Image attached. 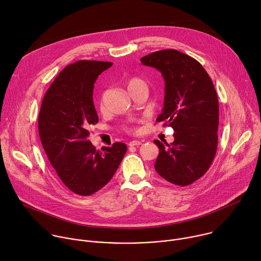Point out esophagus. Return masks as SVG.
<instances>
[{
	"instance_id": "34e87169",
	"label": "esophagus",
	"mask_w": 261,
	"mask_h": 261,
	"mask_svg": "<svg viewBox=\"0 0 261 261\" xmlns=\"http://www.w3.org/2000/svg\"><path fill=\"white\" fill-rule=\"evenodd\" d=\"M142 142L141 141H139V140H132V141H130L128 144L130 145V146H138V145H140Z\"/></svg>"
}]
</instances>
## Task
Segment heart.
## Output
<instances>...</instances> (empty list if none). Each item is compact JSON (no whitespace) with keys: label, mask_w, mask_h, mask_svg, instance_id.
<instances>
[{"label":"heart","mask_w":261,"mask_h":261,"mask_svg":"<svg viewBox=\"0 0 261 261\" xmlns=\"http://www.w3.org/2000/svg\"><path fill=\"white\" fill-rule=\"evenodd\" d=\"M141 82H142V81L139 80V79H132V80H130V81L128 82V88H130V87H132V86H134V85H136V84H138V83H141ZM127 130H128L129 132H133V131H135V128H133V127H128Z\"/></svg>","instance_id":"b5f03b06"}]
</instances>
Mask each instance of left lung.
I'll list each match as a JSON object with an SVG mask.
<instances>
[{
    "label": "left lung",
    "instance_id": "obj_1",
    "mask_svg": "<svg viewBox=\"0 0 261 261\" xmlns=\"http://www.w3.org/2000/svg\"><path fill=\"white\" fill-rule=\"evenodd\" d=\"M140 62L161 72L164 107L156 121L174 130L170 144L154 140L159 147L155 169L171 184L188 186L207 171L217 152L219 102L215 87L201 64L178 50H158Z\"/></svg>",
    "mask_w": 261,
    "mask_h": 261
}]
</instances>
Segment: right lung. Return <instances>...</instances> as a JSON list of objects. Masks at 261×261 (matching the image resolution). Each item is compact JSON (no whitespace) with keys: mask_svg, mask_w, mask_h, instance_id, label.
Here are the masks:
<instances>
[{"mask_svg":"<svg viewBox=\"0 0 261 261\" xmlns=\"http://www.w3.org/2000/svg\"><path fill=\"white\" fill-rule=\"evenodd\" d=\"M111 62L82 60L65 67L44 95L38 129L47 158L66 187L89 196L114 176L127 145L115 142L96 151L88 139L98 123L93 102L94 84Z\"/></svg>","mask_w":261,"mask_h":261,"instance_id":"1","label":"right lung"}]
</instances>
